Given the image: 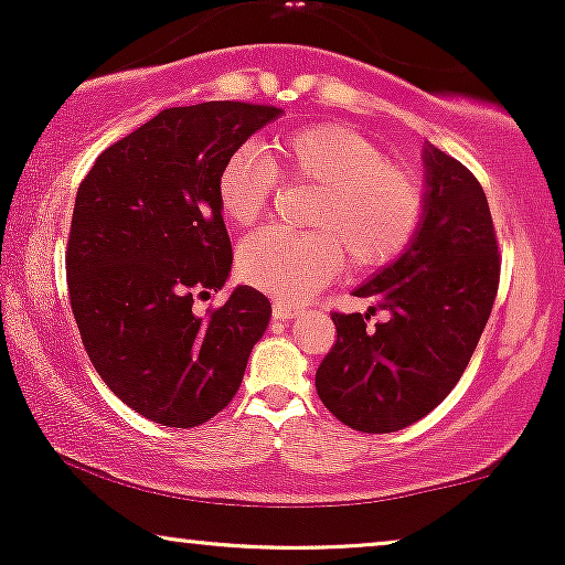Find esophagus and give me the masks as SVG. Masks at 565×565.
Instances as JSON below:
<instances>
[{
	"instance_id": "esophagus-1",
	"label": "esophagus",
	"mask_w": 565,
	"mask_h": 565,
	"mask_svg": "<svg viewBox=\"0 0 565 565\" xmlns=\"http://www.w3.org/2000/svg\"><path fill=\"white\" fill-rule=\"evenodd\" d=\"M303 313V306L292 303V300H285V298H275L273 300V316L280 321H288V319H296V316Z\"/></svg>"
}]
</instances>
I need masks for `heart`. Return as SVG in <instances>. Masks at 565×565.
I'll list each match as a JSON object with an SVG mask.
<instances>
[{"mask_svg": "<svg viewBox=\"0 0 565 565\" xmlns=\"http://www.w3.org/2000/svg\"><path fill=\"white\" fill-rule=\"evenodd\" d=\"M280 180L316 184L308 231L265 228L238 246V273L254 288L303 300L342 273H375L419 234L427 192L412 169L391 164L381 146L347 126H311L269 143L265 159L238 146L221 164L215 195L223 218L254 226Z\"/></svg>", "mask_w": 565, "mask_h": 565, "instance_id": "obj_1", "label": "heart"}]
</instances>
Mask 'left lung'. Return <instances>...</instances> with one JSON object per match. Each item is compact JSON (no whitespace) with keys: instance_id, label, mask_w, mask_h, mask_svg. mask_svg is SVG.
<instances>
[{"instance_id":"obj_1","label":"left lung","mask_w":565,"mask_h":565,"mask_svg":"<svg viewBox=\"0 0 565 565\" xmlns=\"http://www.w3.org/2000/svg\"><path fill=\"white\" fill-rule=\"evenodd\" d=\"M427 213L401 257L354 290L391 319L331 313L337 339L316 370L323 406L347 427L385 435L443 404L473 358L499 290L501 254L481 182L424 149ZM375 311V306H373Z\"/></svg>"}]
</instances>
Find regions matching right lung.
Returning <instances> with one entry per match:
<instances>
[{"label": "right lung", "instance_id": "obj_1", "mask_svg": "<svg viewBox=\"0 0 565 565\" xmlns=\"http://www.w3.org/2000/svg\"><path fill=\"white\" fill-rule=\"evenodd\" d=\"M277 115L234 99L169 107L107 146L76 190L66 285L82 344L107 388L161 427L223 412L267 329L273 306L249 285L205 313L195 300L234 262L221 164Z\"/></svg>", "mask_w": 565, "mask_h": 565}]
</instances>
